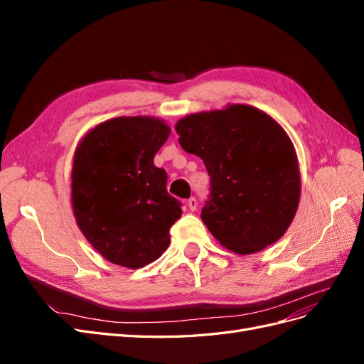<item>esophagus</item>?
Here are the masks:
<instances>
[{"instance_id": "34e87169", "label": "esophagus", "mask_w": 364, "mask_h": 364, "mask_svg": "<svg viewBox=\"0 0 364 364\" xmlns=\"http://www.w3.org/2000/svg\"><path fill=\"white\" fill-rule=\"evenodd\" d=\"M186 205H188V208L191 209V211H196V208H197V200L194 199V197H191V199H188V202H186Z\"/></svg>"}]
</instances>
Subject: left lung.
<instances>
[{"mask_svg": "<svg viewBox=\"0 0 364 364\" xmlns=\"http://www.w3.org/2000/svg\"><path fill=\"white\" fill-rule=\"evenodd\" d=\"M176 132L211 178L202 220L218 243L240 255L277 243L301 197L296 150L278 121L258 107L228 105L181 118Z\"/></svg>", "mask_w": 364, "mask_h": 364, "instance_id": "obj_1", "label": "left lung"}]
</instances>
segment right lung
Listing matches in <instances>:
<instances>
[{"mask_svg": "<svg viewBox=\"0 0 364 364\" xmlns=\"http://www.w3.org/2000/svg\"><path fill=\"white\" fill-rule=\"evenodd\" d=\"M155 117H117L92 127L74 151L71 203L91 246L117 266L139 269L170 245L182 215L153 158L170 135Z\"/></svg>", "mask_w": 364, "mask_h": 364, "instance_id": "right-lung-1", "label": "right lung"}]
</instances>
